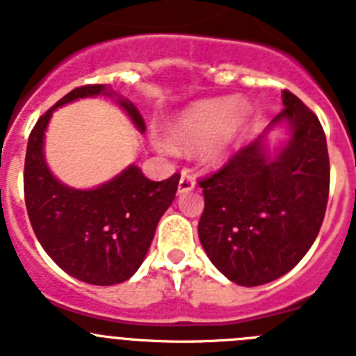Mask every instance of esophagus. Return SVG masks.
Returning <instances> with one entry per match:
<instances>
[{"instance_id":"34e87169","label":"esophagus","mask_w":356,"mask_h":356,"mask_svg":"<svg viewBox=\"0 0 356 356\" xmlns=\"http://www.w3.org/2000/svg\"><path fill=\"white\" fill-rule=\"evenodd\" d=\"M196 187V181H194V176L188 171H181L180 184H178V194H185L188 191H193Z\"/></svg>"}]
</instances>
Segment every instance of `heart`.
<instances>
[{
    "label": "heart",
    "instance_id": "obj_1",
    "mask_svg": "<svg viewBox=\"0 0 356 356\" xmlns=\"http://www.w3.org/2000/svg\"><path fill=\"white\" fill-rule=\"evenodd\" d=\"M248 119L250 106L246 103H235L232 97L207 99L187 108L176 119L171 128V142L181 149L203 147V160L219 163L228 159ZM155 144L163 153H175V147L168 140L156 139Z\"/></svg>",
    "mask_w": 356,
    "mask_h": 356
}]
</instances>
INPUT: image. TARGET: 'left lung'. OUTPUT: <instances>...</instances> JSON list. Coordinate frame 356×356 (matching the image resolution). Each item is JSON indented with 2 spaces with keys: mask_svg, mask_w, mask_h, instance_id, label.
<instances>
[{
  "mask_svg": "<svg viewBox=\"0 0 356 356\" xmlns=\"http://www.w3.org/2000/svg\"><path fill=\"white\" fill-rule=\"evenodd\" d=\"M285 108L259 139L200 181L205 196L197 234L210 262L234 284H269L303 259L323 225L330 159L319 119L284 90ZM280 122L289 140L275 156L266 134Z\"/></svg>",
  "mask_w": 356,
  "mask_h": 356,
  "instance_id": "left-lung-1",
  "label": "left lung"
}]
</instances>
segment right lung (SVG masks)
I'll use <instances>...</instances> for the list:
<instances>
[{"label":"right lung","mask_w":356,"mask_h":356,"mask_svg":"<svg viewBox=\"0 0 356 356\" xmlns=\"http://www.w3.org/2000/svg\"><path fill=\"white\" fill-rule=\"evenodd\" d=\"M118 99L137 130H146L137 106L106 85H83L65 94L37 121L24 159V201L44 251L72 278L90 285L127 282L146 259L156 225L171 207L180 175L151 181L137 165L96 188H72L56 180L44 159V134L53 112L81 97Z\"/></svg>","instance_id":"obj_1"}]
</instances>
